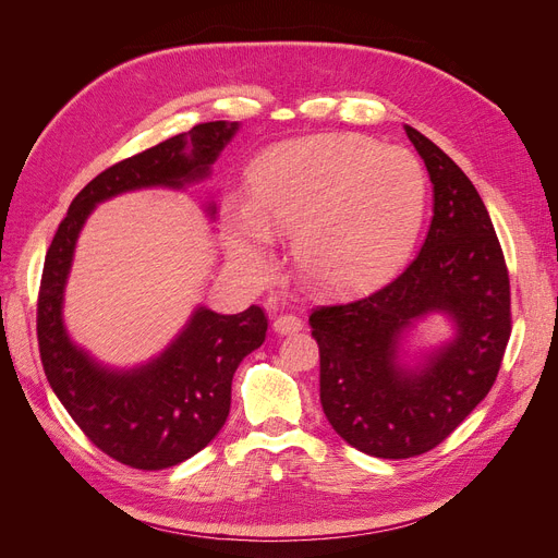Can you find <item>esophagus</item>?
<instances>
[{"instance_id":"1","label":"esophagus","mask_w":558,"mask_h":558,"mask_svg":"<svg viewBox=\"0 0 558 558\" xmlns=\"http://www.w3.org/2000/svg\"><path fill=\"white\" fill-rule=\"evenodd\" d=\"M272 328L279 335H293V332L302 330V320L298 316H293V314H281V316L275 318Z\"/></svg>"}]
</instances>
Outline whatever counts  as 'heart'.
I'll list each match as a JSON object with an SVG mask.
<instances>
[{"label": "heart", "mask_w": 558, "mask_h": 558, "mask_svg": "<svg viewBox=\"0 0 558 558\" xmlns=\"http://www.w3.org/2000/svg\"><path fill=\"white\" fill-rule=\"evenodd\" d=\"M428 207V179L404 148L359 134L286 142L256 162L251 205L228 211V248L260 272L272 234H295V263L320 291L344 293L410 256Z\"/></svg>", "instance_id": "b5f03b06"}]
</instances>
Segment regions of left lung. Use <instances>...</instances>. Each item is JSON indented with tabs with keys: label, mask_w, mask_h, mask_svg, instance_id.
Listing matches in <instances>:
<instances>
[{
	"label": "left lung",
	"mask_w": 558,
	"mask_h": 558,
	"mask_svg": "<svg viewBox=\"0 0 558 558\" xmlns=\"http://www.w3.org/2000/svg\"><path fill=\"white\" fill-rule=\"evenodd\" d=\"M404 132L433 183L424 246L384 289L310 316L330 426L377 459H412L459 428L492 391L510 340L508 267L480 193L440 146ZM435 313L448 340L410 350L415 324Z\"/></svg>",
	"instance_id": "8db88e82"
}]
</instances>
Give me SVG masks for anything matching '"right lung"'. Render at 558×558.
Instances as JSON below:
<instances>
[{
  "instance_id": "add662e5",
  "label": "right lung",
  "mask_w": 558,
  "mask_h": 558,
  "mask_svg": "<svg viewBox=\"0 0 558 558\" xmlns=\"http://www.w3.org/2000/svg\"><path fill=\"white\" fill-rule=\"evenodd\" d=\"M238 130V121L202 123L97 174L74 197L46 253L37 310L46 379L90 442L130 468H172L214 440L230 412L234 369L265 342L267 316L256 305L240 314L197 305L158 356L134 367L107 365L64 326L78 234L93 209L111 197L144 189L185 191L209 179ZM202 211L214 221L211 197L202 199Z\"/></svg>"
}]
</instances>
